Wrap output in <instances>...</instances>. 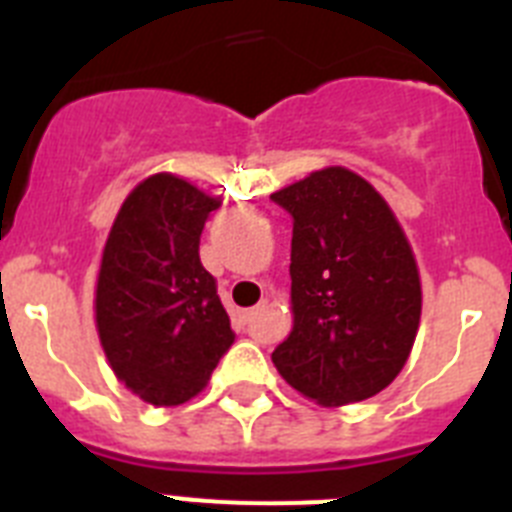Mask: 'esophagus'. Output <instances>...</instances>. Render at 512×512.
<instances>
[{
  "instance_id": "obj_1",
  "label": "esophagus",
  "mask_w": 512,
  "mask_h": 512,
  "mask_svg": "<svg viewBox=\"0 0 512 512\" xmlns=\"http://www.w3.org/2000/svg\"><path fill=\"white\" fill-rule=\"evenodd\" d=\"M266 307V302H261V305H256L253 310H243V323H251L253 318H256V312H261Z\"/></svg>"
}]
</instances>
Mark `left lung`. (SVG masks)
<instances>
[{
  "mask_svg": "<svg viewBox=\"0 0 512 512\" xmlns=\"http://www.w3.org/2000/svg\"><path fill=\"white\" fill-rule=\"evenodd\" d=\"M292 217L295 328L271 361L320 405L382 392L400 374L420 323L410 243L377 189L333 166L271 194Z\"/></svg>",
  "mask_w": 512,
  "mask_h": 512,
  "instance_id": "8db88e82",
  "label": "left lung"
}]
</instances>
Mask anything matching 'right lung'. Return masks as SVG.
I'll return each instance as SVG.
<instances>
[{
  "mask_svg": "<svg viewBox=\"0 0 512 512\" xmlns=\"http://www.w3.org/2000/svg\"><path fill=\"white\" fill-rule=\"evenodd\" d=\"M220 202L156 174L122 202L102 253L97 330L112 372L151 405H182L205 390L235 333L200 235Z\"/></svg>",
  "mask_w": 512,
  "mask_h": 512,
  "instance_id": "right-lung-1",
  "label": "right lung"
}]
</instances>
